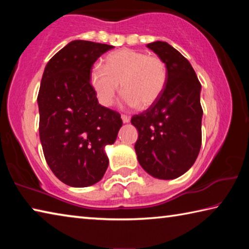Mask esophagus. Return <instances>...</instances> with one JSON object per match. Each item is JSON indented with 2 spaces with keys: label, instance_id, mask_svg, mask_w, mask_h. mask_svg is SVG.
<instances>
[{
  "label": "esophagus",
  "instance_id": "esophagus-1",
  "mask_svg": "<svg viewBox=\"0 0 249 249\" xmlns=\"http://www.w3.org/2000/svg\"><path fill=\"white\" fill-rule=\"evenodd\" d=\"M121 117H122V121H123V123H129L130 117H129L128 115H125V114H123V115H122Z\"/></svg>",
  "mask_w": 249,
  "mask_h": 249
}]
</instances>
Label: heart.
<instances>
[{
	"instance_id": "1",
	"label": "heart",
	"mask_w": 249,
	"mask_h": 249,
	"mask_svg": "<svg viewBox=\"0 0 249 249\" xmlns=\"http://www.w3.org/2000/svg\"><path fill=\"white\" fill-rule=\"evenodd\" d=\"M94 66L90 72L91 86L104 107L114 103L119 84L124 102L146 108L162 93L167 82L165 61L157 56L135 49H121L105 58L104 66Z\"/></svg>"
}]
</instances>
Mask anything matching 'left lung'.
<instances>
[{"label":"left lung","mask_w":249,"mask_h":249,"mask_svg":"<svg viewBox=\"0 0 249 249\" xmlns=\"http://www.w3.org/2000/svg\"><path fill=\"white\" fill-rule=\"evenodd\" d=\"M147 47L165 61L167 82L150 107L130 120L138 132L135 151L147 174L176 179L193 166L201 148V83L190 62L171 45L157 40Z\"/></svg>","instance_id":"obj_1"}]
</instances>
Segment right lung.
Here are the masks:
<instances>
[{
	"instance_id": "add662e5",
	"label": "right lung",
	"mask_w": 249,
	"mask_h": 249,
	"mask_svg": "<svg viewBox=\"0 0 249 249\" xmlns=\"http://www.w3.org/2000/svg\"><path fill=\"white\" fill-rule=\"evenodd\" d=\"M114 48L72 40L46 65L37 103L39 138L53 175L74 188L94 184L108 166L105 146L114 144L121 115L99 104L90 72L101 54Z\"/></svg>"
}]
</instances>
